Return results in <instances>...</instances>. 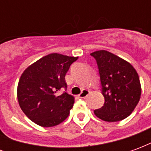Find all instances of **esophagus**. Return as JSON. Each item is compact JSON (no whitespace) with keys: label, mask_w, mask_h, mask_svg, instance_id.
<instances>
[{"label":"esophagus","mask_w":151,"mask_h":151,"mask_svg":"<svg viewBox=\"0 0 151 151\" xmlns=\"http://www.w3.org/2000/svg\"><path fill=\"white\" fill-rule=\"evenodd\" d=\"M90 94V91H89L88 90H83L82 91V93L79 95V98H81V99H85L86 98L87 96H88V95Z\"/></svg>","instance_id":"esophagus-1"}]
</instances>
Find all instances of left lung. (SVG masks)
<instances>
[{"instance_id":"1","label":"left lung","mask_w":151,"mask_h":151,"mask_svg":"<svg viewBox=\"0 0 151 151\" xmlns=\"http://www.w3.org/2000/svg\"><path fill=\"white\" fill-rule=\"evenodd\" d=\"M97 62L104 104L94 111L99 119L120 121L129 116L141 98V83L136 69L126 60L105 50L91 53Z\"/></svg>"}]
</instances>
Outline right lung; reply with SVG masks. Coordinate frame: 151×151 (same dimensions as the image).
<instances>
[{
	"instance_id": "obj_1",
	"label": "right lung",
	"mask_w": 151,
	"mask_h": 151,
	"mask_svg": "<svg viewBox=\"0 0 151 151\" xmlns=\"http://www.w3.org/2000/svg\"><path fill=\"white\" fill-rule=\"evenodd\" d=\"M78 57L52 53L27 67L18 85V104L25 115L42 127L59 124L69 116L74 97L67 92L65 74Z\"/></svg>"
}]
</instances>
